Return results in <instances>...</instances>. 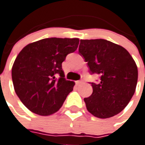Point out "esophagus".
<instances>
[{
	"instance_id": "34e87169",
	"label": "esophagus",
	"mask_w": 145,
	"mask_h": 145,
	"mask_svg": "<svg viewBox=\"0 0 145 145\" xmlns=\"http://www.w3.org/2000/svg\"><path fill=\"white\" fill-rule=\"evenodd\" d=\"M82 83H84V80H77V81H76V84H77V85H79V84H82Z\"/></svg>"
}]
</instances>
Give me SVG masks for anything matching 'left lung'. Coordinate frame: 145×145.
<instances>
[{"mask_svg":"<svg viewBox=\"0 0 145 145\" xmlns=\"http://www.w3.org/2000/svg\"><path fill=\"white\" fill-rule=\"evenodd\" d=\"M79 52L91 74L101 76L99 84L90 83L93 93L84 99L87 110L101 119L121 112L134 95L138 81L137 65L129 52L104 39L80 40Z\"/></svg>","mask_w":145,"mask_h":145,"instance_id":"1","label":"left lung"}]
</instances>
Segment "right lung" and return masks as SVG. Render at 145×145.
<instances>
[{"label": "right lung", "mask_w": 145, "mask_h": 145, "mask_svg": "<svg viewBox=\"0 0 145 145\" xmlns=\"http://www.w3.org/2000/svg\"><path fill=\"white\" fill-rule=\"evenodd\" d=\"M79 41L78 38H45L28 44L17 56L12 68L13 86L31 112L48 116L61 108L75 85L65 80L61 63L77 50Z\"/></svg>", "instance_id": "1"}]
</instances>
